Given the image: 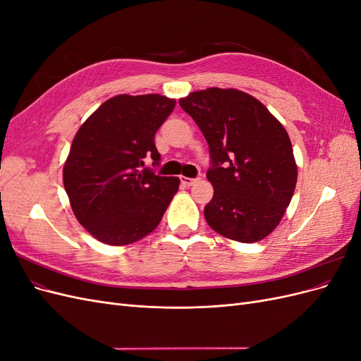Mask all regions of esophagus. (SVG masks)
Listing matches in <instances>:
<instances>
[{"label":"esophagus","instance_id":"1","mask_svg":"<svg viewBox=\"0 0 361 361\" xmlns=\"http://www.w3.org/2000/svg\"><path fill=\"white\" fill-rule=\"evenodd\" d=\"M180 182L185 185V187H192V185L197 182V179H192V178H185V176H180Z\"/></svg>","mask_w":361,"mask_h":361}]
</instances>
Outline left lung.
Segmentation results:
<instances>
[{
    "instance_id": "8db88e82",
    "label": "left lung",
    "mask_w": 361,
    "mask_h": 361,
    "mask_svg": "<svg viewBox=\"0 0 361 361\" xmlns=\"http://www.w3.org/2000/svg\"><path fill=\"white\" fill-rule=\"evenodd\" d=\"M209 146L206 178L214 197L204 218L216 233L257 243L279 226L297 185L286 129L256 97L236 89L192 92L179 99Z\"/></svg>"
}]
</instances>
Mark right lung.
<instances>
[{
    "label": "right lung",
    "instance_id": "1",
    "mask_svg": "<svg viewBox=\"0 0 361 361\" xmlns=\"http://www.w3.org/2000/svg\"><path fill=\"white\" fill-rule=\"evenodd\" d=\"M174 105L161 94H118L76 133L63 183L76 220L97 241L128 245L145 238L178 192L179 178L141 169L145 158L159 164L155 134Z\"/></svg>",
    "mask_w": 361,
    "mask_h": 361
}]
</instances>
